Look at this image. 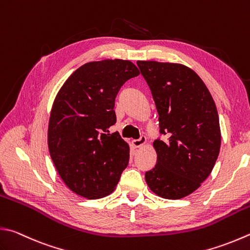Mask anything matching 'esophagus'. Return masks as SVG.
I'll list each match as a JSON object with an SVG mask.
<instances>
[{
    "mask_svg": "<svg viewBox=\"0 0 250 250\" xmlns=\"http://www.w3.org/2000/svg\"><path fill=\"white\" fill-rule=\"evenodd\" d=\"M146 141H147V138H146V136H140L139 139H134L131 141V144L135 148H139V147H143V146L146 144Z\"/></svg>",
    "mask_w": 250,
    "mask_h": 250,
    "instance_id": "1",
    "label": "esophagus"
}]
</instances>
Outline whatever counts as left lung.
Wrapping results in <instances>:
<instances>
[{
    "label": "left lung",
    "mask_w": 250,
    "mask_h": 250,
    "mask_svg": "<svg viewBox=\"0 0 250 250\" xmlns=\"http://www.w3.org/2000/svg\"><path fill=\"white\" fill-rule=\"evenodd\" d=\"M159 114L157 164L145 178L154 194L181 199L210 175L219 157L218 110L205 83L189 67L175 63L138 61Z\"/></svg>",
    "instance_id": "left-lung-1"
}]
</instances>
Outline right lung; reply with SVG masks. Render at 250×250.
I'll use <instances>...</instances> for the list:
<instances>
[{
    "mask_svg": "<svg viewBox=\"0 0 250 250\" xmlns=\"http://www.w3.org/2000/svg\"><path fill=\"white\" fill-rule=\"evenodd\" d=\"M139 75L129 61L90 62L70 75L52 106L48 145L61 178L75 194L88 199L110 195L129 160L120 134L114 102L121 87Z\"/></svg>",
    "mask_w": 250,
    "mask_h": 250,
    "instance_id": "obj_1",
    "label": "right lung"
}]
</instances>
